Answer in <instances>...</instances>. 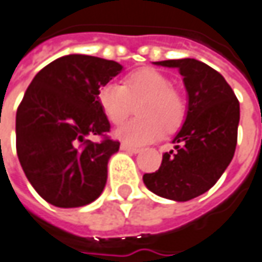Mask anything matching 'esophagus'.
<instances>
[{
    "mask_svg": "<svg viewBox=\"0 0 262 262\" xmlns=\"http://www.w3.org/2000/svg\"><path fill=\"white\" fill-rule=\"evenodd\" d=\"M121 150L125 152H131V154H137V152H140V148H137V147H131V145H128V144H121Z\"/></svg>",
    "mask_w": 262,
    "mask_h": 262,
    "instance_id": "obj_1",
    "label": "esophagus"
}]
</instances>
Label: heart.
I'll list each match as a JSON object with an SVG mask.
<instances>
[{"label": "heart", "instance_id": "1", "mask_svg": "<svg viewBox=\"0 0 262 262\" xmlns=\"http://www.w3.org/2000/svg\"><path fill=\"white\" fill-rule=\"evenodd\" d=\"M98 102L112 124H119L133 111L137 115L114 131L115 138L129 145H143L160 140L164 129L173 131L182 125L186 115L183 95L171 86L170 79L156 69H140L128 75L124 85L110 82L101 86Z\"/></svg>", "mask_w": 262, "mask_h": 262}]
</instances>
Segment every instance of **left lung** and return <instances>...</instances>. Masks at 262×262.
Returning <instances> with one entry per match:
<instances>
[{"mask_svg":"<svg viewBox=\"0 0 262 262\" xmlns=\"http://www.w3.org/2000/svg\"><path fill=\"white\" fill-rule=\"evenodd\" d=\"M154 64L179 69L187 111L173 138L174 150L163 154L156 173L144 174V184L170 201H190L208 192L229 166L238 140L239 102L224 76L203 61L179 59Z\"/></svg>","mask_w":262,"mask_h":262,"instance_id":"obj_1","label":"left lung"}]
</instances>
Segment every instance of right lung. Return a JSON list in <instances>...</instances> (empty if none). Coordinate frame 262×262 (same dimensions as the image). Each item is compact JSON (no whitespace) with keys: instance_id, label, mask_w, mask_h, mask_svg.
Masks as SVG:
<instances>
[{"instance_id":"right-lung-1","label":"right lung","mask_w":262,"mask_h":262,"mask_svg":"<svg viewBox=\"0 0 262 262\" xmlns=\"http://www.w3.org/2000/svg\"><path fill=\"white\" fill-rule=\"evenodd\" d=\"M122 66L86 54H68L37 73L17 110V156L36 192L57 208H79L98 199L106 184L108 161L119 150L98 102L101 86Z\"/></svg>"}]
</instances>
